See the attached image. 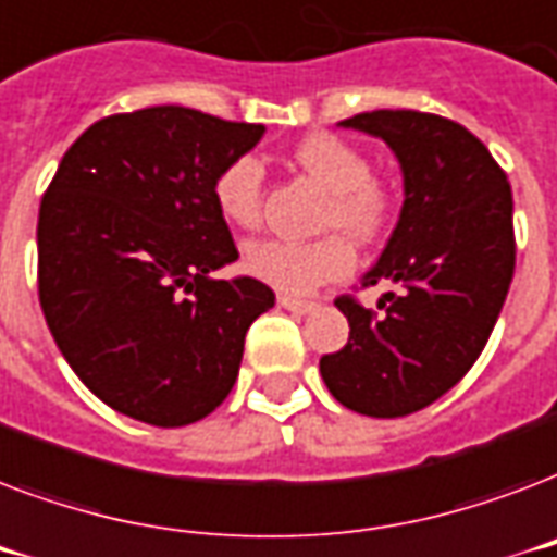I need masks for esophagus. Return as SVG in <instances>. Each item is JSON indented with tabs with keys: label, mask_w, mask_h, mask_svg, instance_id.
I'll return each mask as SVG.
<instances>
[{
	"label": "esophagus",
	"mask_w": 557,
	"mask_h": 557,
	"mask_svg": "<svg viewBox=\"0 0 557 557\" xmlns=\"http://www.w3.org/2000/svg\"><path fill=\"white\" fill-rule=\"evenodd\" d=\"M280 306L288 309V312H297V314H309L318 309L314 300H300V297H288V295H280Z\"/></svg>",
	"instance_id": "34e87169"
}]
</instances>
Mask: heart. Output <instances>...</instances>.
Masks as SVG:
<instances>
[{
	"label": "heart",
	"instance_id": "heart-1",
	"mask_svg": "<svg viewBox=\"0 0 557 557\" xmlns=\"http://www.w3.org/2000/svg\"><path fill=\"white\" fill-rule=\"evenodd\" d=\"M295 161L330 190L318 239H257L245 248L243 265L262 283L286 295H309L323 283L347 277L356 269V243L379 239L393 222V193L372 176L364 152L330 133L306 135L295 147ZM213 205L227 225L253 227L262 213V164L253 156L225 161L213 176ZM339 231L335 232L334 227Z\"/></svg>",
	"mask_w": 557,
	"mask_h": 557
}]
</instances>
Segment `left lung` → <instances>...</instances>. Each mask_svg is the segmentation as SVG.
<instances>
[{"label":"left lung","mask_w":557,"mask_h":557,"mask_svg":"<svg viewBox=\"0 0 557 557\" xmlns=\"http://www.w3.org/2000/svg\"><path fill=\"white\" fill-rule=\"evenodd\" d=\"M341 126L370 133L405 173L398 225L361 288L396 283L367 309L335 300L349 321L347 347L321 358L341 405L396 419L445 396L488 344L515 277L511 187L462 124L413 109H375Z\"/></svg>","instance_id":"1"}]
</instances>
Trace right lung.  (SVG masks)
Returning <instances> with one entry per match:
<instances>
[{
	"instance_id": "1",
	"label": "right lung",
	"mask_w": 557,
	"mask_h": 557,
	"mask_svg": "<svg viewBox=\"0 0 557 557\" xmlns=\"http://www.w3.org/2000/svg\"><path fill=\"white\" fill-rule=\"evenodd\" d=\"M262 133L150 107L100 117L65 150L39 201V306L69 367L117 413L182 428L234 387L274 292L210 277L239 257L210 187Z\"/></svg>"
}]
</instances>
